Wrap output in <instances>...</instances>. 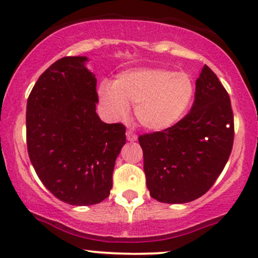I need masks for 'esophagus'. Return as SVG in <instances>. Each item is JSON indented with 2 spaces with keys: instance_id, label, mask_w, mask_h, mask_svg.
Wrapping results in <instances>:
<instances>
[{
  "instance_id": "1",
  "label": "esophagus",
  "mask_w": 258,
  "mask_h": 258,
  "mask_svg": "<svg viewBox=\"0 0 258 258\" xmlns=\"http://www.w3.org/2000/svg\"><path fill=\"white\" fill-rule=\"evenodd\" d=\"M126 138H127V141H128V142H136V141H137V136H136L135 133L131 132V131L126 132Z\"/></svg>"
}]
</instances>
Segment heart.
Masks as SVG:
<instances>
[{"mask_svg": "<svg viewBox=\"0 0 258 258\" xmlns=\"http://www.w3.org/2000/svg\"><path fill=\"white\" fill-rule=\"evenodd\" d=\"M195 94L194 80L184 72L161 68H137L117 74L112 81L102 82L98 97L109 119H123L135 104L136 119L150 131L176 125L186 114Z\"/></svg>", "mask_w": 258, "mask_h": 258, "instance_id": "b5f03b06", "label": "heart"}]
</instances>
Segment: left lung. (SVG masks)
<instances>
[{
  "instance_id": "obj_1",
  "label": "left lung",
  "mask_w": 258,
  "mask_h": 258,
  "mask_svg": "<svg viewBox=\"0 0 258 258\" xmlns=\"http://www.w3.org/2000/svg\"><path fill=\"white\" fill-rule=\"evenodd\" d=\"M233 139L229 96L216 74L204 65L189 114L165 131L139 136L150 197L165 204L200 198L223 171Z\"/></svg>"
}]
</instances>
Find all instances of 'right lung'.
<instances>
[{"label": "right lung", "instance_id": "1", "mask_svg": "<svg viewBox=\"0 0 258 258\" xmlns=\"http://www.w3.org/2000/svg\"><path fill=\"white\" fill-rule=\"evenodd\" d=\"M87 57H64L37 80L26 105V143L38 178L74 206L98 204L110 194L115 161L126 143L121 123L96 112L97 79Z\"/></svg>", "mask_w": 258, "mask_h": 258}]
</instances>
